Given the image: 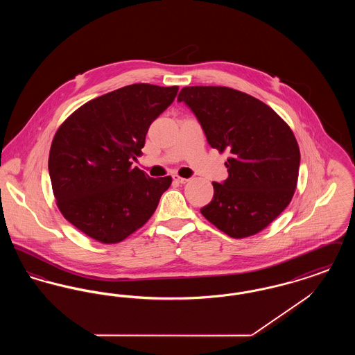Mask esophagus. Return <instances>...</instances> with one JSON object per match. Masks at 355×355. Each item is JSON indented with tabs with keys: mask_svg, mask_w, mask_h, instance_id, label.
<instances>
[{
	"mask_svg": "<svg viewBox=\"0 0 355 355\" xmlns=\"http://www.w3.org/2000/svg\"><path fill=\"white\" fill-rule=\"evenodd\" d=\"M173 180L175 181V182H178V184H186L189 180L187 178H184V177H180L178 174H173Z\"/></svg>",
	"mask_w": 355,
	"mask_h": 355,
	"instance_id": "obj_1",
	"label": "esophagus"
}]
</instances>
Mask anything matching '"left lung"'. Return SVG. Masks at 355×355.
<instances>
[{"mask_svg":"<svg viewBox=\"0 0 355 355\" xmlns=\"http://www.w3.org/2000/svg\"><path fill=\"white\" fill-rule=\"evenodd\" d=\"M178 101L197 116L209 145L229 152V177L213 182L203 217L232 238L254 236L291 201L301 153L293 130L270 106L226 86H186Z\"/></svg>","mask_w":355,"mask_h":355,"instance_id":"1","label":"left lung"}]
</instances>
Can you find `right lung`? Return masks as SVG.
<instances>
[{
  "instance_id": "add662e5",
  "label": "right lung",
  "mask_w": 355,
  "mask_h": 355,
  "mask_svg": "<svg viewBox=\"0 0 355 355\" xmlns=\"http://www.w3.org/2000/svg\"><path fill=\"white\" fill-rule=\"evenodd\" d=\"M178 86L133 84L86 102L51 141L49 174L61 214L101 243H119L155 211L171 177L152 178L132 159Z\"/></svg>"
}]
</instances>
